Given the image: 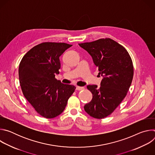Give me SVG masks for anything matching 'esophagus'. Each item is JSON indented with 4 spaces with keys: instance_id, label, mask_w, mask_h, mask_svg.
Instances as JSON below:
<instances>
[{
    "instance_id": "1",
    "label": "esophagus",
    "mask_w": 155,
    "mask_h": 155,
    "mask_svg": "<svg viewBox=\"0 0 155 155\" xmlns=\"http://www.w3.org/2000/svg\"><path fill=\"white\" fill-rule=\"evenodd\" d=\"M76 89H77V90L81 91V90H84V87H81V86H77V87H76Z\"/></svg>"
}]
</instances>
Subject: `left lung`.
I'll return each mask as SVG.
<instances>
[{
  "instance_id": "left-lung-1",
  "label": "left lung",
  "mask_w": 155,
  "mask_h": 155,
  "mask_svg": "<svg viewBox=\"0 0 155 155\" xmlns=\"http://www.w3.org/2000/svg\"><path fill=\"white\" fill-rule=\"evenodd\" d=\"M78 45L91 56L99 74L103 77L99 87L87 86L93 99L84 109L93 118H104L114 111L129 91L134 75L131 58L122 45L109 38Z\"/></svg>"
}]
</instances>
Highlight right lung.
Returning <instances> with one entry per match:
<instances>
[{"mask_svg": "<svg viewBox=\"0 0 155 155\" xmlns=\"http://www.w3.org/2000/svg\"><path fill=\"white\" fill-rule=\"evenodd\" d=\"M71 47L65 43H41L31 48L20 62L18 74L22 91L43 117L59 115L76 89L55 78L61 68L59 57Z\"/></svg>", "mask_w": 155, "mask_h": 155, "instance_id": "obj_1", "label": "right lung"}]
</instances>
